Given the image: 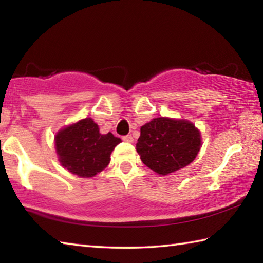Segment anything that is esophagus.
<instances>
[{"mask_svg":"<svg viewBox=\"0 0 263 263\" xmlns=\"http://www.w3.org/2000/svg\"><path fill=\"white\" fill-rule=\"evenodd\" d=\"M123 140L124 141H126V142H133V138H132V136H124L123 137Z\"/></svg>","mask_w":263,"mask_h":263,"instance_id":"1","label":"esophagus"}]
</instances>
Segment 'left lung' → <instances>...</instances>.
Returning <instances> with one entry per match:
<instances>
[{
	"label": "left lung",
	"instance_id": "obj_1",
	"mask_svg": "<svg viewBox=\"0 0 263 263\" xmlns=\"http://www.w3.org/2000/svg\"><path fill=\"white\" fill-rule=\"evenodd\" d=\"M202 147L201 131L190 121L158 117L140 127L136 145L141 161L159 175L184 168Z\"/></svg>",
	"mask_w": 263,
	"mask_h": 263
}]
</instances>
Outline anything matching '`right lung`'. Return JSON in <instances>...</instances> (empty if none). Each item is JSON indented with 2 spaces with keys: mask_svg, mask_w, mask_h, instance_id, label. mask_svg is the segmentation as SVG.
I'll use <instances>...</instances> for the list:
<instances>
[{
  "mask_svg": "<svg viewBox=\"0 0 263 263\" xmlns=\"http://www.w3.org/2000/svg\"><path fill=\"white\" fill-rule=\"evenodd\" d=\"M121 141L111 132L102 135L89 117L60 128L54 137L61 166L80 177H92L108 167L110 155Z\"/></svg>",
  "mask_w": 263,
  "mask_h": 263,
  "instance_id": "right-lung-1",
  "label": "right lung"
}]
</instances>
